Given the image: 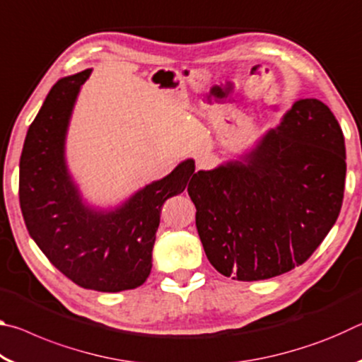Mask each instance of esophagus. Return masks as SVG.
<instances>
[{"instance_id":"obj_1","label":"esophagus","mask_w":362,"mask_h":362,"mask_svg":"<svg viewBox=\"0 0 362 362\" xmlns=\"http://www.w3.org/2000/svg\"><path fill=\"white\" fill-rule=\"evenodd\" d=\"M214 164H216V158H214L212 155H207V153H204V155H199L198 158H196V170L211 169Z\"/></svg>"}]
</instances>
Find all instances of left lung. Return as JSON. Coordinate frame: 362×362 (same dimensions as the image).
Here are the masks:
<instances>
[{"label":"left lung","instance_id":"8db88e82","mask_svg":"<svg viewBox=\"0 0 362 362\" xmlns=\"http://www.w3.org/2000/svg\"><path fill=\"white\" fill-rule=\"evenodd\" d=\"M345 139L327 105L293 103L255 148L188 187L211 265L238 281L269 279L310 259L339 217Z\"/></svg>","mask_w":362,"mask_h":362}]
</instances>
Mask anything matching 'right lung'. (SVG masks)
<instances>
[{
    "instance_id": "add662e5",
    "label": "right lung",
    "mask_w": 362,
    "mask_h": 362,
    "mask_svg": "<svg viewBox=\"0 0 362 362\" xmlns=\"http://www.w3.org/2000/svg\"><path fill=\"white\" fill-rule=\"evenodd\" d=\"M90 71L59 79L30 124L21 156L19 199L30 236L60 273L84 289L119 292L148 278L163 204L189 187L194 161L180 163L115 209L86 204L66 168L65 137Z\"/></svg>"
}]
</instances>
